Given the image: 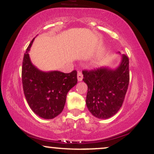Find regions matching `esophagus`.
<instances>
[{
    "label": "esophagus",
    "instance_id": "1",
    "mask_svg": "<svg viewBox=\"0 0 154 154\" xmlns=\"http://www.w3.org/2000/svg\"><path fill=\"white\" fill-rule=\"evenodd\" d=\"M83 79V75L81 72H78L77 73V79H78L79 82H81Z\"/></svg>",
    "mask_w": 154,
    "mask_h": 154
}]
</instances>
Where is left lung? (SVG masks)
Returning <instances> with one entry per match:
<instances>
[{
	"label": "left lung",
	"instance_id": "left-lung-1",
	"mask_svg": "<svg viewBox=\"0 0 154 154\" xmlns=\"http://www.w3.org/2000/svg\"><path fill=\"white\" fill-rule=\"evenodd\" d=\"M120 53V52H118ZM82 80L88 85L86 105L92 116L107 119L118 112L123 105L129 84V59L121 55L115 69L103 66L82 71Z\"/></svg>",
	"mask_w": 154,
	"mask_h": 154
}]
</instances>
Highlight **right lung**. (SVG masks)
I'll return each mask as SVG.
<instances>
[{"label": "right lung", "instance_id": "obj_1", "mask_svg": "<svg viewBox=\"0 0 154 154\" xmlns=\"http://www.w3.org/2000/svg\"><path fill=\"white\" fill-rule=\"evenodd\" d=\"M34 39L23 56V92L28 104L35 114L44 119H52L62 112L68 92L77 83V71L63 73L38 69L32 64L29 54Z\"/></svg>", "mask_w": 154, "mask_h": 154}]
</instances>
